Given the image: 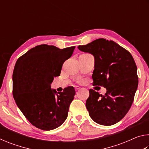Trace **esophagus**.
<instances>
[{
    "label": "esophagus",
    "instance_id": "34e87169",
    "mask_svg": "<svg viewBox=\"0 0 149 149\" xmlns=\"http://www.w3.org/2000/svg\"><path fill=\"white\" fill-rule=\"evenodd\" d=\"M79 89H80V87H79V86H75V91L79 90Z\"/></svg>",
    "mask_w": 149,
    "mask_h": 149
}]
</instances>
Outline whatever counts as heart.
I'll list each match as a JSON object with an SVG mask.
<instances>
[{
  "label": "heart",
  "mask_w": 149,
  "mask_h": 149,
  "mask_svg": "<svg viewBox=\"0 0 149 149\" xmlns=\"http://www.w3.org/2000/svg\"><path fill=\"white\" fill-rule=\"evenodd\" d=\"M78 81H81V79H80V78H79V79H77Z\"/></svg>",
  "instance_id": "obj_1"
}]
</instances>
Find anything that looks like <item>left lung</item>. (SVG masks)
Instances as JSON below:
<instances>
[{"mask_svg": "<svg viewBox=\"0 0 149 149\" xmlns=\"http://www.w3.org/2000/svg\"><path fill=\"white\" fill-rule=\"evenodd\" d=\"M78 49L95 57L93 85L107 89L104 95L89 90L86 108L90 117L100 125H114L125 116L134 100L138 87L135 60L124 48L103 38Z\"/></svg>", "mask_w": 149, "mask_h": 149, "instance_id": "1", "label": "left lung"}]
</instances>
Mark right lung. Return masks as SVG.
Wrapping results in <instances>:
<instances>
[{"label": "right lung", "mask_w": 149, "mask_h": 149, "mask_svg": "<svg viewBox=\"0 0 149 149\" xmlns=\"http://www.w3.org/2000/svg\"><path fill=\"white\" fill-rule=\"evenodd\" d=\"M75 47L60 49L53 45H38L20 56L15 64V102L27 120L40 130L56 129L68 117L75 94L74 87L57 93L50 84L54 77L60 76L63 64L72 56Z\"/></svg>", "instance_id": "right-lung-1"}]
</instances>
